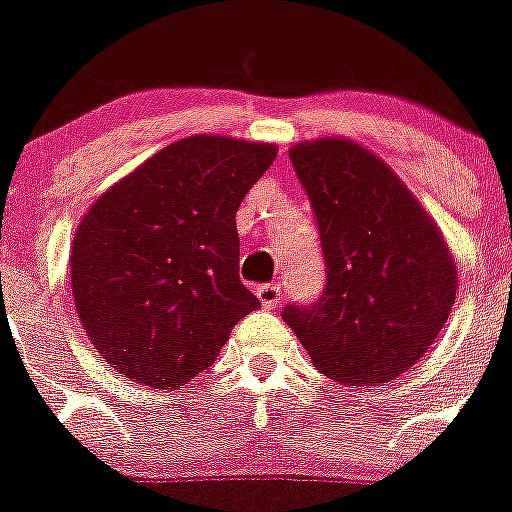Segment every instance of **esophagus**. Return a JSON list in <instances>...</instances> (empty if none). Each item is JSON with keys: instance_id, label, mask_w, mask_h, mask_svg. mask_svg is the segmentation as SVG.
Instances as JSON below:
<instances>
[{"instance_id": "obj_1", "label": "esophagus", "mask_w": 512, "mask_h": 512, "mask_svg": "<svg viewBox=\"0 0 512 512\" xmlns=\"http://www.w3.org/2000/svg\"><path fill=\"white\" fill-rule=\"evenodd\" d=\"M257 298H260V303L265 308H275L283 301V288L278 283H265L257 288Z\"/></svg>"}]
</instances>
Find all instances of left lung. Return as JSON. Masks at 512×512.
Returning a JSON list of instances; mask_svg holds the SVG:
<instances>
[{"mask_svg":"<svg viewBox=\"0 0 512 512\" xmlns=\"http://www.w3.org/2000/svg\"><path fill=\"white\" fill-rule=\"evenodd\" d=\"M290 163L319 227L326 280L280 311L313 365L344 385L390 382L434 344L457 296L439 227L388 165L349 140L301 142Z\"/></svg>","mask_w":512,"mask_h":512,"instance_id":"1","label":"left lung"}]
</instances>
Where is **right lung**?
<instances>
[{
  "label": "right lung",
  "instance_id": "add662e5",
  "mask_svg": "<svg viewBox=\"0 0 512 512\" xmlns=\"http://www.w3.org/2000/svg\"><path fill=\"white\" fill-rule=\"evenodd\" d=\"M275 155L262 142L186 137L94 201L73 234V301L119 375L181 388L260 308L239 280L237 209Z\"/></svg>",
  "mask_w": 512,
  "mask_h": 512
}]
</instances>
